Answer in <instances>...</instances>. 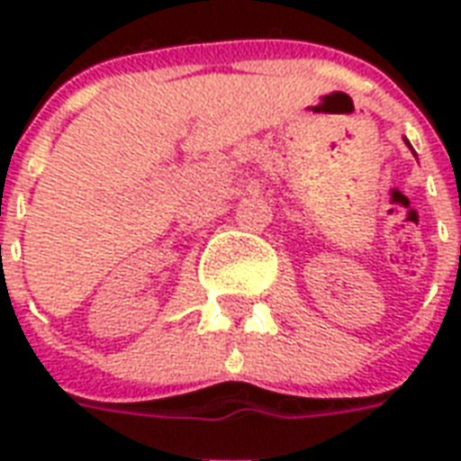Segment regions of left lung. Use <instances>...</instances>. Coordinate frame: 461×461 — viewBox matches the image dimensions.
I'll list each match as a JSON object with an SVG mask.
<instances>
[{
  "mask_svg": "<svg viewBox=\"0 0 461 461\" xmlns=\"http://www.w3.org/2000/svg\"><path fill=\"white\" fill-rule=\"evenodd\" d=\"M404 143H407V146H409V148H411V143H409V140H407V139H404ZM411 153H414V148H411ZM414 155H416V153H414Z\"/></svg>",
  "mask_w": 461,
  "mask_h": 461,
  "instance_id": "1",
  "label": "left lung"
}]
</instances>
